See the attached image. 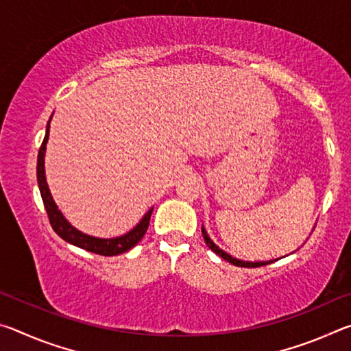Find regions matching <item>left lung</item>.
<instances>
[{"label":"left lung","instance_id":"left-lung-1","mask_svg":"<svg viewBox=\"0 0 351 351\" xmlns=\"http://www.w3.org/2000/svg\"><path fill=\"white\" fill-rule=\"evenodd\" d=\"M201 230H203L204 241H206V245L209 246V249H212V251L215 252L217 255H219V257H221V258L228 260L229 263H232V265H235V266H241V268H255V266H265V265H269V263H272V260H269V261H245V260L234 258L232 255H229L228 252H224L223 249H219V247L215 245V243H213V241L210 240V237L207 235V232H206V229H204V228H201Z\"/></svg>","mask_w":351,"mask_h":351}]
</instances>
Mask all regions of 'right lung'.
I'll use <instances>...</instances> for the list:
<instances>
[{
    "mask_svg": "<svg viewBox=\"0 0 351 351\" xmlns=\"http://www.w3.org/2000/svg\"><path fill=\"white\" fill-rule=\"evenodd\" d=\"M52 119V116H51ZM49 119V122H51ZM49 122L46 125V134L45 139L41 142V147L38 150V158H37V181H38V189L41 193V199H43L45 209L47 213V218H49V223L52 229L56 230L58 237H62L64 241L71 243V245L79 246L85 251H90L99 255H119L127 252L128 249L138 245L142 240V237L145 235L148 224H150V217L153 212V207L148 210L144 217H142L141 221L134 226V228L127 232L125 235L116 237V239H97V237H91L77 230L74 226H71L66 218L63 217V213L58 210L56 201L52 199V195L49 192V187H47L46 182V175H45V153H46V144L47 139H49Z\"/></svg>",
    "mask_w": 351,
    "mask_h": 351,
    "instance_id": "add662e5",
    "label": "right lung"
}]
</instances>
